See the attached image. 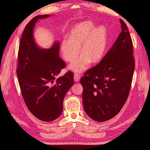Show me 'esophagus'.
<instances>
[{"mask_svg":"<svg viewBox=\"0 0 150 150\" xmlns=\"http://www.w3.org/2000/svg\"><path fill=\"white\" fill-rule=\"evenodd\" d=\"M81 79V75L79 73H75L74 75V79L76 82H78Z\"/></svg>","mask_w":150,"mask_h":150,"instance_id":"obj_1","label":"esophagus"}]
</instances>
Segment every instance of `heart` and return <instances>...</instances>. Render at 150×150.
Here are the masks:
<instances>
[{
  "label": "heart",
  "mask_w": 150,
  "mask_h": 150,
  "mask_svg": "<svg viewBox=\"0 0 150 150\" xmlns=\"http://www.w3.org/2000/svg\"><path fill=\"white\" fill-rule=\"evenodd\" d=\"M107 46L106 29L103 26L94 29L91 21H84L76 25L72 29L69 39L62 40L61 46L64 60L71 62L82 54L69 66V69L81 72L88 67L91 61L96 62L101 60Z\"/></svg>",
  "instance_id": "obj_1"
}]
</instances>
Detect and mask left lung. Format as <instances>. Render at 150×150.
<instances>
[{"mask_svg":"<svg viewBox=\"0 0 150 150\" xmlns=\"http://www.w3.org/2000/svg\"><path fill=\"white\" fill-rule=\"evenodd\" d=\"M122 31L100 62L85 72L84 110L91 118L104 122L118 114L128 99L134 70L133 46L125 22L120 19Z\"/></svg>","mask_w":150,"mask_h":150,"instance_id":"1","label":"left lung"}]
</instances>
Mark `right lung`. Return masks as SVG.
<instances>
[{"label": "right lung", "mask_w": 150, "mask_h": 150, "mask_svg": "<svg viewBox=\"0 0 150 150\" xmlns=\"http://www.w3.org/2000/svg\"><path fill=\"white\" fill-rule=\"evenodd\" d=\"M49 16H35L25 27L18 51L16 71L27 107L35 117L46 122L54 121L61 115L63 100L74 84L71 71L55 79L66 67L59 57V42L54 43L49 49H40L35 43V24L39 19Z\"/></svg>", "instance_id": "right-lung-1"}]
</instances>
